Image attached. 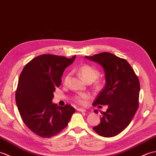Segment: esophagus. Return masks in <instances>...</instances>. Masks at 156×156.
Segmentation results:
<instances>
[{
    "label": "esophagus",
    "mask_w": 156,
    "mask_h": 156,
    "mask_svg": "<svg viewBox=\"0 0 156 156\" xmlns=\"http://www.w3.org/2000/svg\"><path fill=\"white\" fill-rule=\"evenodd\" d=\"M77 110L78 111V112H86L85 109H81V108H78Z\"/></svg>",
    "instance_id": "1"
}]
</instances>
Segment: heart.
Listing matches in <instances>:
<instances>
[{
  "mask_svg": "<svg viewBox=\"0 0 156 156\" xmlns=\"http://www.w3.org/2000/svg\"><path fill=\"white\" fill-rule=\"evenodd\" d=\"M78 74L81 76L84 81L86 82H93L96 79H98L99 76V71L98 69H95L92 66L87 64H84L81 65L77 70ZM69 74L65 76L63 81L65 83H67L69 80ZM96 86L99 87L100 85L99 82H96ZM90 99V95L87 93H81L75 95L73 98V101L78 103L79 105H85L87 104V102Z\"/></svg>",
  "mask_w": 156,
  "mask_h": 156,
  "instance_id": "heart-1",
  "label": "heart"
}]
</instances>
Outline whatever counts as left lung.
Segmentation results:
<instances>
[{
    "mask_svg": "<svg viewBox=\"0 0 156 156\" xmlns=\"http://www.w3.org/2000/svg\"><path fill=\"white\" fill-rule=\"evenodd\" d=\"M85 57L101 65L105 73L106 85L93 105H107L108 108L102 112L100 123L93 129L103 137L115 136L129 126L139 107V79L126 59L112 53L103 52Z\"/></svg>",
    "mask_w": 156,
    "mask_h": 156,
    "instance_id": "8db88e82",
    "label": "left lung"
}]
</instances>
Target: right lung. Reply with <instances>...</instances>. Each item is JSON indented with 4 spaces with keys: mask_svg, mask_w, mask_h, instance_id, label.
Returning <instances> with one entry per match:
<instances>
[{
    "mask_svg": "<svg viewBox=\"0 0 156 156\" xmlns=\"http://www.w3.org/2000/svg\"><path fill=\"white\" fill-rule=\"evenodd\" d=\"M75 58V55L68 58L41 55L27 63L20 75L16 103L23 122L37 136L49 138L58 134L75 112L71 105L61 107L52 103L64 70Z\"/></svg>",
    "mask_w": 156,
    "mask_h": 156,
    "instance_id": "obj_1",
    "label": "right lung"
}]
</instances>
